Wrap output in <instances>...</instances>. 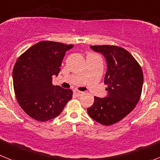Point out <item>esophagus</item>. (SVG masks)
I'll return each mask as SVG.
<instances>
[{"label":"esophagus","mask_w":160,"mask_h":160,"mask_svg":"<svg viewBox=\"0 0 160 160\" xmlns=\"http://www.w3.org/2000/svg\"><path fill=\"white\" fill-rule=\"evenodd\" d=\"M74 93H75L76 96H78V97H79V96H81V95H82L83 93H83V92H82V91H78V90H74Z\"/></svg>","instance_id":"esophagus-1"}]
</instances>
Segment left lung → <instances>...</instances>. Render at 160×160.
I'll list each match as a JSON object with an SVG mask.
<instances>
[{"instance_id":"1","label":"left lung","mask_w":160,"mask_h":160,"mask_svg":"<svg viewBox=\"0 0 160 160\" xmlns=\"http://www.w3.org/2000/svg\"><path fill=\"white\" fill-rule=\"evenodd\" d=\"M105 57L107 71L105 76V98L94 97L93 105L87 109L92 119L103 125L121 121L133 110L141 95L143 71L134 57L117 46H90Z\"/></svg>"}]
</instances>
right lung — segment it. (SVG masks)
<instances>
[{"label":"right lung","mask_w":160,"mask_h":160,"mask_svg":"<svg viewBox=\"0 0 160 160\" xmlns=\"http://www.w3.org/2000/svg\"><path fill=\"white\" fill-rule=\"evenodd\" d=\"M74 45L42 41L20 55L12 71L17 102L33 119L47 121L58 117L72 98L70 89L52 85L58 76L66 52Z\"/></svg>","instance_id":"1"}]
</instances>
